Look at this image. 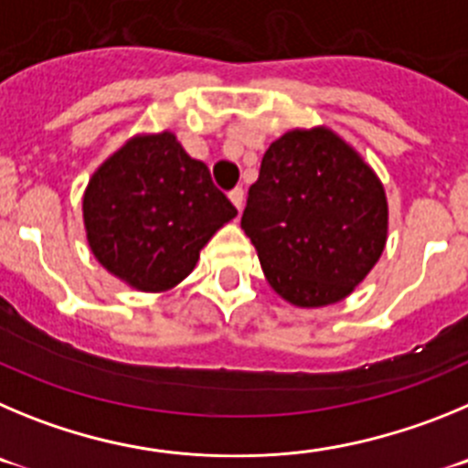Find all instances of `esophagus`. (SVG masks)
Segmentation results:
<instances>
[{
	"instance_id": "34e87169",
	"label": "esophagus",
	"mask_w": 468,
	"mask_h": 468,
	"mask_svg": "<svg viewBox=\"0 0 468 468\" xmlns=\"http://www.w3.org/2000/svg\"><path fill=\"white\" fill-rule=\"evenodd\" d=\"M229 197H230V203L235 205V207H238V212H242V207H244V191L239 186H235L233 191L229 193Z\"/></svg>"
}]
</instances>
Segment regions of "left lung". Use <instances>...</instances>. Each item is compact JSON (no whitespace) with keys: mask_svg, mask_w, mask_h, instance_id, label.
Returning <instances> with one entry per match:
<instances>
[{"mask_svg":"<svg viewBox=\"0 0 468 468\" xmlns=\"http://www.w3.org/2000/svg\"><path fill=\"white\" fill-rule=\"evenodd\" d=\"M242 230L284 301L331 305L355 292L385 250V188L334 130H292L263 154Z\"/></svg>","mask_w":468,"mask_h":468,"instance_id":"8db88e82","label":"left lung"}]
</instances>
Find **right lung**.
Returning <instances> with one entry per match:
<instances>
[{"label": "right lung", "mask_w": 468, "mask_h": 468, "mask_svg": "<svg viewBox=\"0 0 468 468\" xmlns=\"http://www.w3.org/2000/svg\"><path fill=\"white\" fill-rule=\"evenodd\" d=\"M238 209L207 165L172 133L137 134L98 167L83 193L92 256L140 292H167Z\"/></svg>", "instance_id": "1"}]
</instances>
